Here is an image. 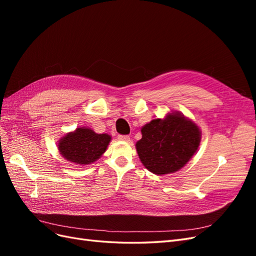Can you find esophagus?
<instances>
[{"label":"esophagus","instance_id":"obj_1","mask_svg":"<svg viewBox=\"0 0 256 256\" xmlns=\"http://www.w3.org/2000/svg\"><path fill=\"white\" fill-rule=\"evenodd\" d=\"M118 140L120 141H125V142H128L130 140V136H122V134H120L118 136Z\"/></svg>","mask_w":256,"mask_h":256}]
</instances>
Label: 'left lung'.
Here are the masks:
<instances>
[{
    "label": "left lung",
    "instance_id": "8db88e82",
    "mask_svg": "<svg viewBox=\"0 0 256 256\" xmlns=\"http://www.w3.org/2000/svg\"><path fill=\"white\" fill-rule=\"evenodd\" d=\"M142 138L136 144L143 166L157 175L174 173L192 158L200 142L196 124L180 112L166 118L152 120L141 129Z\"/></svg>",
    "mask_w": 256,
    "mask_h": 256
}]
</instances>
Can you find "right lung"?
<instances>
[{
	"instance_id": "obj_1",
	"label": "right lung",
	"mask_w": 256,
	"mask_h": 256,
	"mask_svg": "<svg viewBox=\"0 0 256 256\" xmlns=\"http://www.w3.org/2000/svg\"><path fill=\"white\" fill-rule=\"evenodd\" d=\"M111 141L106 134H96L90 128H76L58 141V152L67 161L88 166L102 157Z\"/></svg>"
}]
</instances>
